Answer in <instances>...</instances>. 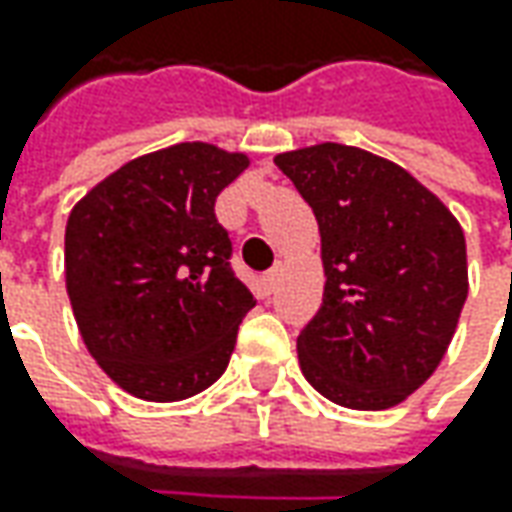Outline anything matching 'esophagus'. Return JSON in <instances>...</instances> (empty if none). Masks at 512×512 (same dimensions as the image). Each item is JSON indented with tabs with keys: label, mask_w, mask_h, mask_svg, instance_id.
<instances>
[{
	"label": "esophagus",
	"mask_w": 512,
	"mask_h": 512,
	"mask_svg": "<svg viewBox=\"0 0 512 512\" xmlns=\"http://www.w3.org/2000/svg\"><path fill=\"white\" fill-rule=\"evenodd\" d=\"M282 276H285V265H276V267H273V270H267V273H265L267 293H273V290L279 287V282H282Z\"/></svg>",
	"instance_id": "1"
}]
</instances>
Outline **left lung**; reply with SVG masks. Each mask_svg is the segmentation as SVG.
I'll return each instance as SVG.
<instances>
[{
  "label": "left lung",
  "instance_id": "obj_1",
  "mask_svg": "<svg viewBox=\"0 0 512 512\" xmlns=\"http://www.w3.org/2000/svg\"><path fill=\"white\" fill-rule=\"evenodd\" d=\"M313 207L322 307L299 333L305 379L350 410H387L444 359L467 299V245L450 207L402 165L322 142L273 159Z\"/></svg>",
  "mask_w": 512,
  "mask_h": 512
}]
</instances>
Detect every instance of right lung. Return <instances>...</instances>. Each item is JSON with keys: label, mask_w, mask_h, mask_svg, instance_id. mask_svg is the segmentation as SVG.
Segmentation results:
<instances>
[{"label": "right lung", "mask_w": 512, "mask_h": 512, "mask_svg": "<svg viewBox=\"0 0 512 512\" xmlns=\"http://www.w3.org/2000/svg\"><path fill=\"white\" fill-rule=\"evenodd\" d=\"M247 153L179 142L113 170L73 205L65 285L82 342L125 393L182 402L225 373L256 299L230 270L216 196Z\"/></svg>", "instance_id": "obj_1"}]
</instances>
